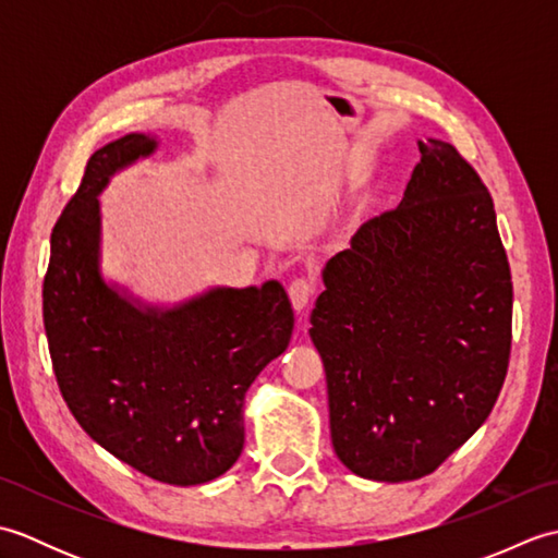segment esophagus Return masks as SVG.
Here are the masks:
<instances>
[{
	"mask_svg": "<svg viewBox=\"0 0 558 558\" xmlns=\"http://www.w3.org/2000/svg\"><path fill=\"white\" fill-rule=\"evenodd\" d=\"M288 292H290V302L294 306V312H304L314 298V286L306 278H298L290 282Z\"/></svg>",
	"mask_w": 558,
	"mask_h": 558,
	"instance_id": "34e87169",
	"label": "esophagus"
}]
</instances>
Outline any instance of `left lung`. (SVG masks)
<instances>
[{
	"mask_svg": "<svg viewBox=\"0 0 558 558\" xmlns=\"http://www.w3.org/2000/svg\"><path fill=\"white\" fill-rule=\"evenodd\" d=\"M417 146L400 204L324 266L310 328L336 456L374 482L420 480L465 444L511 354L513 282L494 201L453 146Z\"/></svg>",
	"mask_w": 558,
	"mask_h": 558,
	"instance_id": "obj_1",
	"label": "left lung"
}]
</instances>
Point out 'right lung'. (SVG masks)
Returning a JSON list of instances; mask_svg holds the SVG:
<instances>
[{
  "label": "right lung",
  "instance_id": "obj_1",
  "mask_svg": "<svg viewBox=\"0 0 558 558\" xmlns=\"http://www.w3.org/2000/svg\"><path fill=\"white\" fill-rule=\"evenodd\" d=\"M158 148L134 132L93 153L50 236L43 318L83 432L144 475L194 487L242 456L246 390L288 350L294 312L278 280L148 302L102 276L100 194Z\"/></svg>",
  "mask_w": 558,
  "mask_h": 558
}]
</instances>
